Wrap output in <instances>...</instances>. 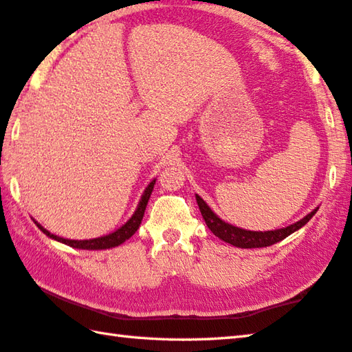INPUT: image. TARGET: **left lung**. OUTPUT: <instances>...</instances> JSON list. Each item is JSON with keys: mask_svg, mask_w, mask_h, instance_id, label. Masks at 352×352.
Wrapping results in <instances>:
<instances>
[{"mask_svg": "<svg viewBox=\"0 0 352 352\" xmlns=\"http://www.w3.org/2000/svg\"><path fill=\"white\" fill-rule=\"evenodd\" d=\"M196 202H198L202 218H204L208 229L213 232V235H217L219 239H223V241L235 245V248H241V249L267 248V245L280 243L281 239L287 238L291 233L301 229V227H303L318 210V207L314 208V210L309 214H306L303 219H300V221H297V223L285 227V229L267 230V232H254V230L239 229V227L226 223V221L221 219L218 214L206 204V201L202 199L199 195H196Z\"/></svg>", "mask_w": 352, "mask_h": 352, "instance_id": "8db88e82", "label": "left lung"}]
</instances>
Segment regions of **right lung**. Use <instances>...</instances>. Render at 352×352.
I'll list each match as a JSON object with an SVG mask.
<instances>
[{
	"instance_id": "add662e5",
	"label": "right lung",
	"mask_w": 352,
	"mask_h": 352,
	"mask_svg": "<svg viewBox=\"0 0 352 352\" xmlns=\"http://www.w3.org/2000/svg\"><path fill=\"white\" fill-rule=\"evenodd\" d=\"M154 184H156V179H153L150 184H148V187L145 188L144 195H142V198L138 204V208H135V212L133 213V217L129 218L125 224L119 229L114 230L113 233H109V235H104V236H98L94 239H66V238H61L54 235V233L47 232L45 227L41 224L36 223L34 219V223L36 224V227L45 233L46 236L55 239V241L58 243H63L66 245H69V248H76V249H83V250H103V249H113L117 248V245H120L122 243H125L126 239L131 238L135 232H138L139 226L142 223V218H144V213H145V208L148 204V199H150L151 192L154 188Z\"/></svg>"
}]
</instances>
